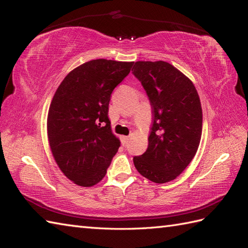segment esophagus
<instances>
[{"instance_id":"esophagus-1","label":"esophagus","mask_w":248,"mask_h":248,"mask_svg":"<svg viewBox=\"0 0 248 248\" xmlns=\"http://www.w3.org/2000/svg\"><path fill=\"white\" fill-rule=\"evenodd\" d=\"M128 140H129V137H121V141H122L123 145L127 144V141H128Z\"/></svg>"}]
</instances>
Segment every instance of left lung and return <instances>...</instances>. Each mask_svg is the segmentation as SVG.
<instances>
[{"label": "left lung", "instance_id": "left-lung-1", "mask_svg": "<svg viewBox=\"0 0 248 248\" xmlns=\"http://www.w3.org/2000/svg\"><path fill=\"white\" fill-rule=\"evenodd\" d=\"M132 73L144 87L152 107L153 124L146 152L133 157L141 176L155 183L176 179L200 145L202 112L192 81L164 61H139Z\"/></svg>", "mask_w": 248, "mask_h": 248}]
</instances>
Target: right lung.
<instances>
[{
  "mask_svg": "<svg viewBox=\"0 0 248 248\" xmlns=\"http://www.w3.org/2000/svg\"><path fill=\"white\" fill-rule=\"evenodd\" d=\"M132 65L92 60L70 71L58 87L48 109L47 137L60 170L73 183L90 187L100 182L118 152L108 104Z\"/></svg>",
  "mask_w": 248,
  "mask_h": 248,
  "instance_id": "add662e5",
  "label": "right lung"
}]
</instances>
